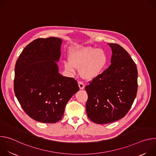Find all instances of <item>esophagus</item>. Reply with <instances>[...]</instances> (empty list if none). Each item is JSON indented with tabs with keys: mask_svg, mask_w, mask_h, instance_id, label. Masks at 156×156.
Instances as JSON below:
<instances>
[{
	"mask_svg": "<svg viewBox=\"0 0 156 156\" xmlns=\"http://www.w3.org/2000/svg\"><path fill=\"white\" fill-rule=\"evenodd\" d=\"M78 85H79L80 90H83V89L84 88V84L82 81H78Z\"/></svg>",
	"mask_w": 156,
	"mask_h": 156,
	"instance_id": "34e87169",
	"label": "esophagus"
}]
</instances>
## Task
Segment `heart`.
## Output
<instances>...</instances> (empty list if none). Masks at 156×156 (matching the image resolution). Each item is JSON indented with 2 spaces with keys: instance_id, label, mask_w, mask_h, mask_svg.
I'll return each mask as SVG.
<instances>
[{
  "instance_id": "1",
  "label": "heart",
  "mask_w": 156,
  "mask_h": 156,
  "mask_svg": "<svg viewBox=\"0 0 156 156\" xmlns=\"http://www.w3.org/2000/svg\"><path fill=\"white\" fill-rule=\"evenodd\" d=\"M70 60L64 61V67L66 71L74 73L76 68H81L82 76L92 80L99 76L107 63V55L101 49L91 47L78 46L70 52Z\"/></svg>"
}]
</instances>
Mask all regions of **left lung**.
<instances>
[{
    "label": "left lung",
    "mask_w": 156,
    "mask_h": 156,
    "mask_svg": "<svg viewBox=\"0 0 156 156\" xmlns=\"http://www.w3.org/2000/svg\"><path fill=\"white\" fill-rule=\"evenodd\" d=\"M111 65L85 86L88 118L98 124L117 121L128 112L136 96L138 70L129 54L117 44H109Z\"/></svg>",
    "instance_id": "1"
}]
</instances>
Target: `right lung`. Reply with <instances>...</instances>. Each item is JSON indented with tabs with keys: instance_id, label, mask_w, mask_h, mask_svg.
<instances>
[{
	"instance_id": "right-lung-1",
	"label": "right lung",
	"mask_w": 156,
	"mask_h": 156,
	"mask_svg": "<svg viewBox=\"0 0 156 156\" xmlns=\"http://www.w3.org/2000/svg\"><path fill=\"white\" fill-rule=\"evenodd\" d=\"M62 39L38 38L27 45L15 66L14 92L22 108L34 120L56 123L80 88L73 78L58 73Z\"/></svg>"
}]
</instances>
